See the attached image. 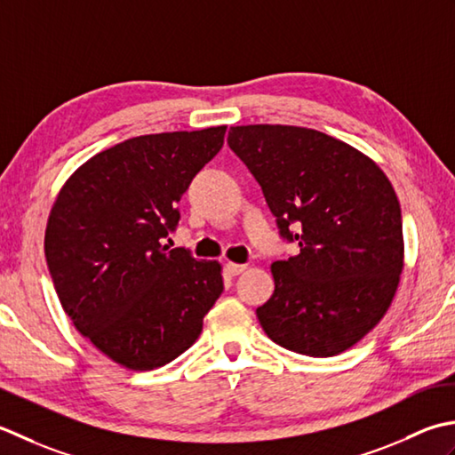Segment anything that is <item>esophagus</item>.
Here are the masks:
<instances>
[{"label":"esophagus","mask_w":455,"mask_h":455,"mask_svg":"<svg viewBox=\"0 0 455 455\" xmlns=\"http://www.w3.org/2000/svg\"><path fill=\"white\" fill-rule=\"evenodd\" d=\"M245 268H247V265H239V263H226V271L229 273V275H241V273H243L245 271Z\"/></svg>","instance_id":"esophagus-1"}]
</instances>
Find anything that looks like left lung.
<instances>
[{
    "label": "left lung",
    "mask_w": 455,
    "mask_h": 455,
    "mask_svg": "<svg viewBox=\"0 0 455 455\" xmlns=\"http://www.w3.org/2000/svg\"><path fill=\"white\" fill-rule=\"evenodd\" d=\"M228 143L261 184L281 235L300 247L271 265L275 292L257 308L265 333L310 357L355 346L387 314L404 267L391 180L316 129L237 125Z\"/></svg>",
    "instance_id": "8db88e82"
}]
</instances>
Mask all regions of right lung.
<instances>
[{"label":"right lung","mask_w":455,"mask_h":455,"mask_svg":"<svg viewBox=\"0 0 455 455\" xmlns=\"http://www.w3.org/2000/svg\"><path fill=\"white\" fill-rule=\"evenodd\" d=\"M226 125L127 139L72 172L44 231L46 265L74 328L117 365L151 371L198 339L221 265L163 241Z\"/></svg>","instance_id":"obj_1"}]
</instances>
